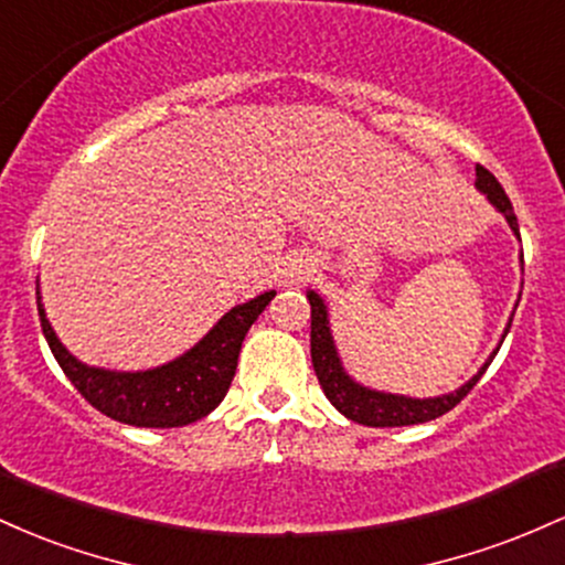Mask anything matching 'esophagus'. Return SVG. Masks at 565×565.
Masks as SVG:
<instances>
[{"label": "esophagus", "instance_id": "1", "mask_svg": "<svg viewBox=\"0 0 565 565\" xmlns=\"http://www.w3.org/2000/svg\"><path fill=\"white\" fill-rule=\"evenodd\" d=\"M309 271H312V266H309V264H294V266H290V280H296V282L307 280Z\"/></svg>", "mask_w": 565, "mask_h": 565}]
</instances>
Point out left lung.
Masks as SVG:
<instances>
[{
    "label": "left lung",
    "mask_w": 565,
    "mask_h": 565,
    "mask_svg": "<svg viewBox=\"0 0 565 565\" xmlns=\"http://www.w3.org/2000/svg\"><path fill=\"white\" fill-rule=\"evenodd\" d=\"M475 183H478L480 192L488 194V200L504 213L507 224L512 226V232L521 237V230H518V218L515 211H512V202L504 194L502 183L497 181V175L491 170L478 164L475 168ZM309 307H312V365L317 373V382H320L322 392L331 401L347 419L365 424V427H408V424H424L433 422L437 416L448 414V411L456 408L475 384L480 382V376L486 373H478V376L470 379L461 390L451 392V395L443 397H433V401H414V397H401V395H384V392H373L365 390V386L354 384L344 371H341L339 358H335L333 350V339L331 331H328V315H326V303L320 301L317 294H307ZM488 365V363H486Z\"/></svg>",
    "instance_id": "8db88e82"
}]
</instances>
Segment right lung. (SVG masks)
I'll return each instance as SVG.
<instances>
[{
	"label": "right lung",
	"instance_id": "obj_1",
	"mask_svg": "<svg viewBox=\"0 0 565 565\" xmlns=\"http://www.w3.org/2000/svg\"><path fill=\"white\" fill-rule=\"evenodd\" d=\"M271 299H275V290L262 294L243 307H234L194 350L173 363L143 373H114L82 365L55 339L40 301H36V309H40L42 333L55 360L74 390L93 408L132 427H183L207 416L224 401L237 371L245 333Z\"/></svg>",
	"mask_w": 565,
	"mask_h": 565
}]
</instances>
